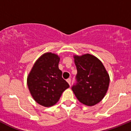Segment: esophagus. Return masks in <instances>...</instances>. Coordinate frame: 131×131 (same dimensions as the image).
<instances>
[{
	"mask_svg": "<svg viewBox=\"0 0 131 131\" xmlns=\"http://www.w3.org/2000/svg\"><path fill=\"white\" fill-rule=\"evenodd\" d=\"M66 81H67V83H69V85L71 86V79H70V78H68V79H67V80H66Z\"/></svg>",
	"mask_w": 131,
	"mask_h": 131,
	"instance_id": "1",
	"label": "esophagus"
}]
</instances>
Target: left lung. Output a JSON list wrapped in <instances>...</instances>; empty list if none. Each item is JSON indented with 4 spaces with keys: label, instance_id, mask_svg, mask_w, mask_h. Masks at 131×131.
<instances>
[{
    "label": "left lung",
    "instance_id": "obj_1",
    "mask_svg": "<svg viewBox=\"0 0 131 131\" xmlns=\"http://www.w3.org/2000/svg\"><path fill=\"white\" fill-rule=\"evenodd\" d=\"M76 66V84L72 90L77 99L87 106L99 103L105 96L110 77L102 62L93 55L74 56Z\"/></svg>",
    "mask_w": 131,
    "mask_h": 131
}]
</instances>
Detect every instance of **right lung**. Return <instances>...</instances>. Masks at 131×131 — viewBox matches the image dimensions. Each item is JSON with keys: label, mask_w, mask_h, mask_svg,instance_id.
I'll return each instance as SVG.
<instances>
[{"label": "right lung", "mask_w": 131, "mask_h": 131, "mask_svg": "<svg viewBox=\"0 0 131 131\" xmlns=\"http://www.w3.org/2000/svg\"><path fill=\"white\" fill-rule=\"evenodd\" d=\"M60 57L47 52L38 59L27 78V84L33 99L41 105H54L62 93L69 87L59 69Z\"/></svg>", "instance_id": "obj_1"}]
</instances>
